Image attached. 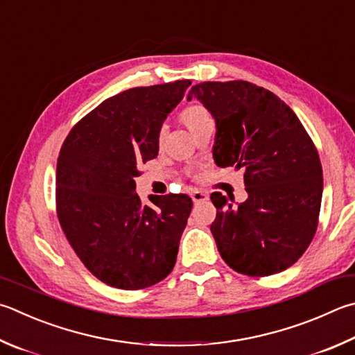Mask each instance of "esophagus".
<instances>
[{"label":"esophagus","mask_w":355,"mask_h":355,"mask_svg":"<svg viewBox=\"0 0 355 355\" xmlns=\"http://www.w3.org/2000/svg\"><path fill=\"white\" fill-rule=\"evenodd\" d=\"M191 197L194 200V203H200V202H205V200H208V194L203 191H192L191 192Z\"/></svg>","instance_id":"obj_1"}]
</instances>
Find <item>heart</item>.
Wrapping results in <instances>:
<instances>
[{"instance_id":"obj_1","label":"heart","mask_w":355,"mask_h":355,"mask_svg":"<svg viewBox=\"0 0 355 355\" xmlns=\"http://www.w3.org/2000/svg\"><path fill=\"white\" fill-rule=\"evenodd\" d=\"M209 118H211L209 112L206 110V108L202 107V105H191V107H188V108H184L183 113H182V119H183L184 124L188 125L189 130H191V128L194 127V125H197L198 122H202V121H205V119H209ZM164 133H166V127H164V125L159 127V130H158V133H157L158 144H161V141H163Z\"/></svg>"}]
</instances>
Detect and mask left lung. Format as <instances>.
I'll return each mask as SVG.
<instances>
[{"label":"left lung","mask_w":355,"mask_h":355,"mask_svg":"<svg viewBox=\"0 0 355 355\" xmlns=\"http://www.w3.org/2000/svg\"><path fill=\"white\" fill-rule=\"evenodd\" d=\"M192 98L216 119V164L242 169L248 192L237 206L220 192L211 194L218 253L237 273L282 272L300 259L318 227L323 169L317 147L292 108L254 83H197Z\"/></svg>","instance_id":"obj_1"}]
</instances>
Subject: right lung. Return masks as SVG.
<instances>
[{
  "label": "right lung",
  "mask_w": 355,
  "mask_h": 355,
  "mask_svg": "<svg viewBox=\"0 0 355 355\" xmlns=\"http://www.w3.org/2000/svg\"><path fill=\"white\" fill-rule=\"evenodd\" d=\"M189 85L186 79L122 92L83 116L63 141L57 217L83 266L107 286L150 287L175 266L192 200L155 196V206H147L135 194V177L157 158L159 127Z\"/></svg>",
  "instance_id": "obj_1"
}]
</instances>
